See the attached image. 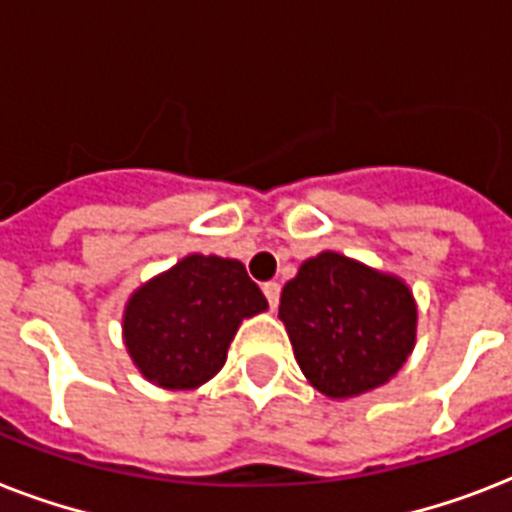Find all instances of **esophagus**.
Wrapping results in <instances>:
<instances>
[{
    "instance_id": "34e87169",
    "label": "esophagus",
    "mask_w": 512,
    "mask_h": 512,
    "mask_svg": "<svg viewBox=\"0 0 512 512\" xmlns=\"http://www.w3.org/2000/svg\"><path fill=\"white\" fill-rule=\"evenodd\" d=\"M263 292H265V297H268V305H271V311H276V308H279V297H281L279 284H276V281H265Z\"/></svg>"
}]
</instances>
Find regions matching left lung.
Instances as JSON below:
<instances>
[{
  "label": "left lung",
  "instance_id": "left-lung-1",
  "mask_svg": "<svg viewBox=\"0 0 512 512\" xmlns=\"http://www.w3.org/2000/svg\"><path fill=\"white\" fill-rule=\"evenodd\" d=\"M279 319L313 388L350 398L385 385L406 364L417 308L396 276L321 252L284 287Z\"/></svg>",
  "mask_w": 512,
  "mask_h": 512
}]
</instances>
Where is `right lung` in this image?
I'll return each mask as SVG.
<instances>
[{"instance_id":"right-lung-1","label":"right lung","mask_w":512,"mask_h":512,"mask_svg":"<svg viewBox=\"0 0 512 512\" xmlns=\"http://www.w3.org/2000/svg\"><path fill=\"white\" fill-rule=\"evenodd\" d=\"M265 308L268 300L239 260L188 255L130 297L124 342L151 382L199 388L223 369L241 321Z\"/></svg>"}]
</instances>
